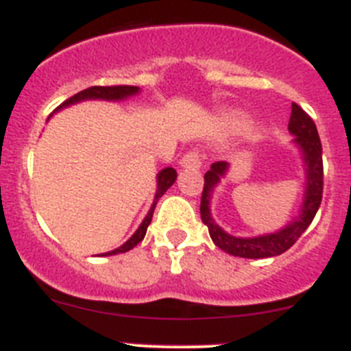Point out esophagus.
I'll use <instances>...</instances> for the list:
<instances>
[{"mask_svg": "<svg viewBox=\"0 0 351 351\" xmlns=\"http://www.w3.org/2000/svg\"><path fill=\"white\" fill-rule=\"evenodd\" d=\"M180 166L187 169H199L201 167V154L197 150H191L180 158Z\"/></svg>", "mask_w": 351, "mask_h": 351, "instance_id": "34e87169", "label": "esophagus"}]
</instances>
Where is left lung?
I'll use <instances>...</instances> for the list:
<instances>
[{
	"label": "left lung",
	"mask_w": 351,
	"mask_h": 351,
	"mask_svg": "<svg viewBox=\"0 0 351 351\" xmlns=\"http://www.w3.org/2000/svg\"><path fill=\"white\" fill-rule=\"evenodd\" d=\"M288 130L295 136L293 143L298 146L302 154L304 169H306V193H304V203L300 208V215L289 222L288 226L276 233L261 234V237H252V239H240L233 234L226 233L210 213V199H212L213 187L219 184L221 176L226 175L228 162H213L212 167L205 173V185H203V194H201V221L208 226V233L212 237L213 243L219 249L231 256L239 258H272L288 251L300 234L309 228V224L315 219L319 205H322L323 194V158H322V141H319L318 130L313 121V118L304 111L298 104H291V117H289Z\"/></svg>",
	"instance_id": "1"
}]
</instances>
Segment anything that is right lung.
<instances>
[{"label":"right lung","instance_id":"add662e5","mask_svg":"<svg viewBox=\"0 0 351 351\" xmlns=\"http://www.w3.org/2000/svg\"><path fill=\"white\" fill-rule=\"evenodd\" d=\"M138 91H139L138 86H127V84H121V86H91V88H86V90H83V91H79V93H75L74 97H70V99L65 100L62 106H58L56 111L58 109L66 108V106H70V104L81 102V100H123V99H127V97L136 95ZM175 180H176V171L173 169V167H164L162 171L158 173L157 175V193H155L154 205H152L150 212H148V215L145 217V221L141 222V226L138 228V231H136V233H134L132 237H130V239L127 240L123 245H121V247L114 249V251L104 252L102 256H112V254H120V252L130 251V249L136 247V245H138V243L145 239L146 230H148V224H150L152 217H154V210H155V205H157L158 197L162 196L167 189L175 184Z\"/></svg>","mask_w":351,"mask_h":351}]
</instances>
